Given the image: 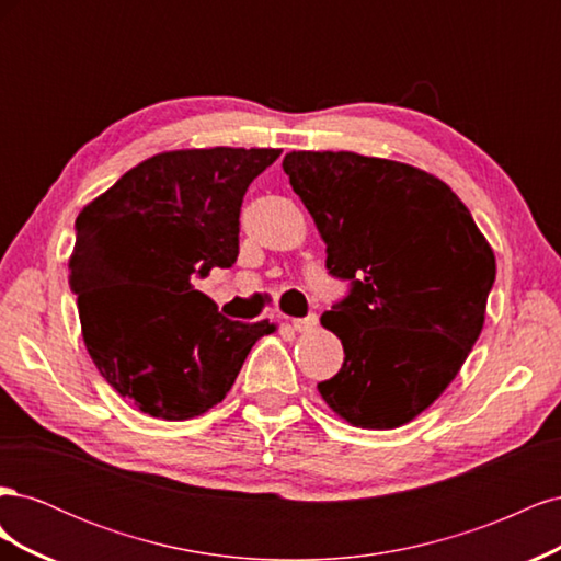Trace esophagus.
Wrapping results in <instances>:
<instances>
[{
    "mask_svg": "<svg viewBox=\"0 0 561 561\" xmlns=\"http://www.w3.org/2000/svg\"><path fill=\"white\" fill-rule=\"evenodd\" d=\"M318 325V316L316 313H309L307 318H295L293 320V328L297 330V332H309V330H313Z\"/></svg>",
    "mask_w": 561,
    "mask_h": 561,
    "instance_id": "obj_1",
    "label": "esophagus"
}]
</instances>
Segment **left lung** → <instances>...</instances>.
<instances>
[{"instance_id": "1", "label": "left lung", "mask_w": 561, "mask_h": 561, "mask_svg": "<svg viewBox=\"0 0 561 561\" xmlns=\"http://www.w3.org/2000/svg\"><path fill=\"white\" fill-rule=\"evenodd\" d=\"M295 194L351 280L320 318L344 365L318 390L351 426L388 431L445 393L484 325L496 257L470 210L421 168L353 151H290Z\"/></svg>"}]
</instances>
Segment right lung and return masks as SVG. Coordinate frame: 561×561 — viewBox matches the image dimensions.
<instances>
[{
    "instance_id": "obj_1",
    "label": "right lung",
    "mask_w": 561,
    "mask_h": 561,
    "mask_svg": "<svg viewBox=\"0 0 561 561\" xmlns=\"http://www.w3.org/2000/svg\"><path fill=\"white\" fill-rule=\"evenodd\" d=\"M280 149H175L138 163L77 217L70 287L83 344L140 412L186 421L222 402L268 320L239 322L194 276L239 257L250 182Z\"/></svg>"
}]
</instances>
